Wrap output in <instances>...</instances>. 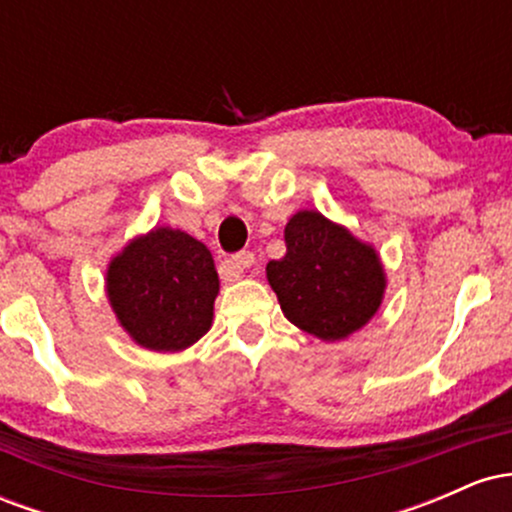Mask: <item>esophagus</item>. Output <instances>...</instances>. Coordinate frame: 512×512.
<instances>
[{
  "mask_svg": "<svg viewBox=\"0 0 512 512\" xmlns=\"http://www.w3.org/2000/svg\"><path fill=\"white\" fill-rule=\"evenodd\" d=\"M252 264H255V255H252L250 250H243V252H238L236 257H231V260L223 262L221 276L226 281H238V279H243L245 269H250Z\"/></svg>",
  "mask_w": 512,
  "mask_h": 512,
  "instance_id": "34e87169",
  "label": "esophagus"
}]
</instances>
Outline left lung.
I'll return each mask as SVG.
<instances>
[{
  "instance_id": "left-lung-1",
  "label": "left lung",
  "mask_w": 512,
  "mask_h": 512,
  "mask_svg": "<svg viewBox=\"0 0 512 512\" xmlns=\"http://www.w3.org/2000/svg\"><path fill=\"white\" fill-rule=\"evenodd\" d=\"M284 240L286 255L267 264V281L286 320L322 342L363 330L387 289L378 250L315 209L296 211Z\"/></svg>"
}]
</instances>
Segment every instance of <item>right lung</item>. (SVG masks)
<instances>
[{
    "instance_id": "1",
    "label": "right lung",
    "mask_w": 512,
    "mask_h": 512,
    "mask_svg": "<svg viewBox=\"0 0 512 512\" xmlns=\"http://www.w3.org/2000/svg\"><path fill=\"white\" fill-rule=\"evenodd\" d=\"M105 296L134 344L178 354L211 330L219 274L207 245L180 228L156 226L108 262Z\"/></svg>"
}]
</instances>
